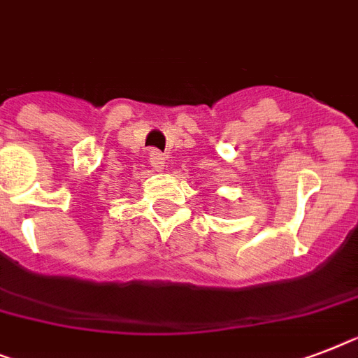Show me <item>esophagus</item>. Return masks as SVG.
Listing matches in <instances>:
<instances>
[{"mask_svg":"<svg viewBox=\"0 0 358 358\" xmlns=\"http://www.w3.org/2000/svg\"><path fill=\"white\" fill-rule=\"evenodd\" d=\"M149 159H150V165H152L154 169H164L165 156L159 152V150H150Z\"/></svg>","mask_w":358,"mask_h":358,"instance_id":"esophagus-1","label":"esophagus"}]
</instances>
